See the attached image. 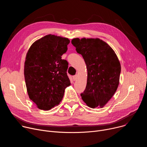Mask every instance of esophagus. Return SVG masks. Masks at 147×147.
I'll list each match as a JSON object with an SVG mask.
<instances>
[{
    "mask_svg": "<svg viewBox=\"0 0 147 147\" xmlns=\"http://www.w3.org/2000/svg\"><path fill=\"white\" fill-rule=\"evenodd\" d=\"M77 75L76 74V75H74V76H73V80H76L77 78Z\"/></svg>",
    "mask_w": 147,
    "mask_h": 147,
    "instance_id": "1",
    "label": "esophagus"
}]
</instances>
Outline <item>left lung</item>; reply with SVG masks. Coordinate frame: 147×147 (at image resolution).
Wrapping results in <instances>:
<instances>
[{
    "label": "left lung",
    "mask_w": 147,
    "mask_h": 147,
    "mask_svg": "<svg viewBox=\"0 0 147 147\" xmlns=\"http://www.w3.org/2000/svg\"><path fill=\"white\" fill-rule=\"evenodd\" d=\"M71 44L87 65L88 77L81 96L90 108L103 107L113 96L119 84L121 66L111 47L98 39L74 38Z\"/></svg>",
    "instance_id": "left-lung-1"
}]
</instances>
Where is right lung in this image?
<instances>
[{
  "label": "right lung",
  "instance_id": "add662e5",
  "mask_svg": "<svg viewBox=\"0 0 147 147\" xmlns=\"http://www.w3.org/2000/svg\"><path fill=\"white\" fill-rule=\"evenodd\" d=\"M69 43L68 38L50 34L35 41L28 51L24 65L27 92L41 110L58 105L65 88L70 85L68 62L61 59Z\"/></svg>",
  "mask_w": 147,
  "mask_h": 147
}]
</instances>
